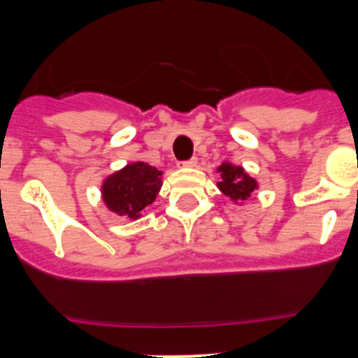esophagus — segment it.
Listing matches in <instances>:
<instances>
[{
    "mask_svg": "<svg viewBox=\"0 0 358 358\" xmlns=\"http://www.w3.org/2000/svg\"><path fill=\"white\" fill-rule=\"evenodd\" d=\"M178 164L182 166V168H194V166L197 164V157H190L187 159V161H180Z\"/></svg>",
    "mask_w": 358,
    "mask_h": 358,
    "instance_id": "1",
    "label": "esophagus"
}]
</instances>
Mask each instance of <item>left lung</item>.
I'll use <instances>...</instances> for the list:
<instances>
[{"label": "left lung", "instance_id": "left-lung-1", "mask_svg": "<svg viewBox=\"0 0 358 358\" xmlns=\"http://www.w3.org/2000/svg\"><path fill=\"white\" fill-rule=\"evenodd\" d=\"M222 182H218V189L230 197L234 202H243L251 197V194L258 189V182L244 171L241 166H234L232 162H223L218 168Z\"/></svg>", "mask_w": 358, "mask_h": 358}]
</instances>
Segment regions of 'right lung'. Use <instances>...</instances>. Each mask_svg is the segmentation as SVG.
<instances>
[{
  "label": "right lung",
  "instance_id": "right-lung-1",
  "mask_svg": "<svg viewBox=\"0 0 358 358\" xmlns=\"http://www.w3.org/2000/svg\"><path fill=\"white\" fill-rule=\"evenodd\" d=\"M161 175L147 162H129L103 180L102 199L115 215L140 218L143 209L156 201L162 185Z\"/></svg>",
  "mask_w": 358,
  "mask_h": 358
}]
</instances>
